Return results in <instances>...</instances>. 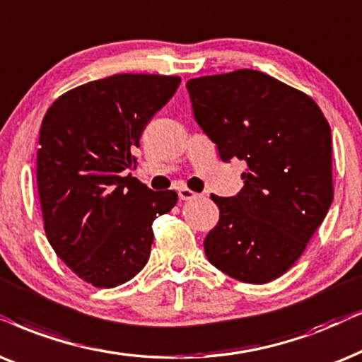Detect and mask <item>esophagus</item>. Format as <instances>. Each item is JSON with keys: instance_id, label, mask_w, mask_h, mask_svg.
Listing matches in <instances>:
<instances>
[{"instance_id": "esophagus-1", "label": "esophagus", "mask_w": 362, "mask_h": 362, "mask_svg": "<svg viewBox=\"0 0 362 362\" xmlns=\"http://www.w3.org/2000/svg\"><path fill=\"white\" fill-rule=\"evenodd\" d=\"M177 196H180V199H182V201L198 198V194H196L194 191L187 189V187H180V189H177Z\"/></svg>"}]
</instances>
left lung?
Here are the masks:
<instances>
[{
	"label": "left lung",
	"mask_w": 362,
	"mask_h": 362,
	"mask_svg": "<svg viewBox=\"0 0 362 362\" xmlns=\"http://www.w3.org/2000/svg\"><path fill=\"white\" fill-rule=\"evenodd\" d=\"M194 119L224 163L246 164L236 196L211 194V264L250 284L284 274L332 203L331 128L311 98L255 69L186 83Z\"/></svg>",
	"instance_id": "8db88e82"
}]
</instances>
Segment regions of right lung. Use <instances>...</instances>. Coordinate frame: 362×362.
I'll return each instance as SVG.
<instances>
[{"label": "right lung", "mask_w": 362, "mask_h": 362, "mask_svg": "<svg viewBox=\"0 0 362 362\" xmlns=\"http://www.w3.org/2000/svg\"><path fill=\"white\" fill-rule=\"evenodd\" d=\"M181 78L115 74L64 93L45 115L36 177L48 241L79 278L96 288L133 279L149 259L153 221L176 204L133 171L149 119Z\"/></svg>", "instance_id": "add662e5"}]
</instances>
